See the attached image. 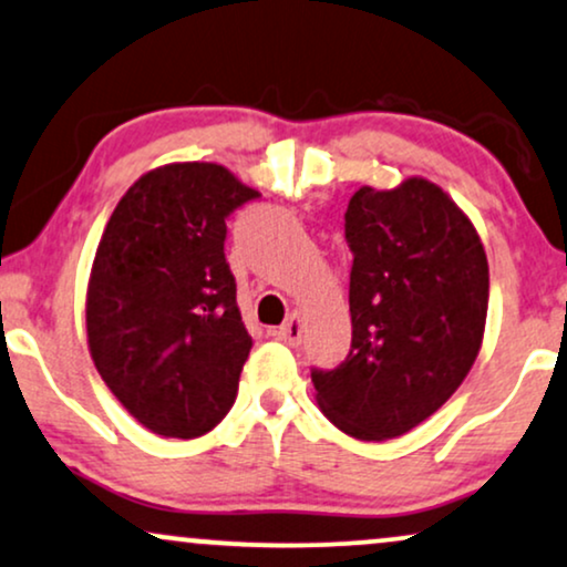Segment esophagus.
Wrapping results in <instances>:
<instances>
[{
  "label": "esophagus",
  "mask_w": 567,
  "mask_h": 567,
  "mask_svg": "<svg viewBox=\"0 0 567 567\" xmlns=\"http://www.w3.org/2000/svg\"><path fill=\"white\" fill-rule=\"evenodd\" d=\"M276 337L291 347L302 341V318H299V312H291L289 320L276 331Z\"/></svg>",
  "instance_id": "1"
}]
</instances>
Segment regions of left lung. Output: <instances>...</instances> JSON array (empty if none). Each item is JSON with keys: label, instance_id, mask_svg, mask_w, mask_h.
Returning <instances> with one entry per match:
<instances>
[{"label": "left lung", "instance_id": "obj_1", "mask_svg": "<svg viewBox=\"0 0 567 567\" xmlns=\"http://www.w3.org/2000/svg\"><path fill=\"white\" fill-rule=\"evenodd\" d=\"M344 236L352 347L337 368H312V383L339 431L383 442L433 415L476 362L488 262L467 215L425 178L389 192L362 186Z\"/></svg>", "mask_w": 567, "mask_h": 567}]
</instances>
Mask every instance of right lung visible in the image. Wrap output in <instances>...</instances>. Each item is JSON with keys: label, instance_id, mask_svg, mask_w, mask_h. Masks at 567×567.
<instances>
[{"label": "right lung", "instance_id": "right-lung-1", "mask_svg": "<svg viewBox=\"0 0 567 567\" xmlns=\"http://www.w3.org/2000/svg\"><path fill=\"white\" fill-rule=\"evenodd\" d=\"M257 197L223 165L157 167L123 194L96 247L91 360L159 436H202L234 408L251 337L223 244L228 215Z\"/></svg>", "mask_w": 567, "mask_h": 567}]
</instances>
